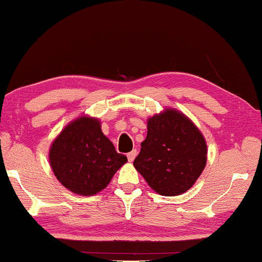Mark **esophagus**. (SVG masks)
I'll list each match as a JSON object with an SVG mask.
<instances>
[{
	"mask_svg": "<svg viewBox=\"0 0 262 262\" xmlns=\"http://www.w3.org/2000/svg\"><path fill=\"white\" fill-rule=\"evenodd\" d=\"M136 155H137V151H136V150H133V151H130V152H128V154H127L128 160H129V161H134Z\"/></svg>",
	"mask_w": 262,
	"mask_h": 262,
	"instance_id": "34e87169",
	"label": "esophagus"
}]
</instances>
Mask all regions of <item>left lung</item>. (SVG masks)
I'll use <instances>...</instances> for the list:
<instances>
[{
  "label": "left lung",
  "mask_w": 262,
  "mask_h": 262,
  "mask_svg": "<svg viewBox=\"0 0 262 262\" xmlns=\"http://www.w3.org/2000/svg\"><path fill=\"white\" fill-rule=\"evenodd\" d=\"M205 139L180 111L166 108L147 119L146 139L134 160L147 184L163 196H178L192 187L205 168Z\"/></svg>",
  "instance_id": "obj_1"
}]
</instances>
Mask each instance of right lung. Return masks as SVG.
<instances>
[{
    "instance_id": "right-lung-1",
    "label": "right lung",
    "mask_w": 262,
    "mask_h": 262,
    "mask_svg": "<svg viewBox=\"0 0 262 262\" xmlns=\"http://www.w3.org/2000/svg\"><path fill=\"white\" fill-rule=\"evenodd\" d=\"M49 161L57 180L77 194L92 196L102 191L123 164L125 155L103 134L101 122L80 117L70 122L52 142Z\"/></svg>"
}]
</instances>
